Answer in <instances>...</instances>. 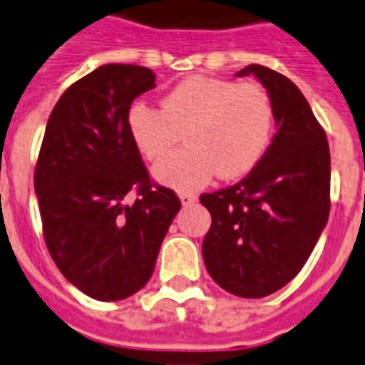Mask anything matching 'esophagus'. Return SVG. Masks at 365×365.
<instances>
[{
	"label": "esophagus",
	"mask_w": 365,
	"mask_h": 365,
	"mask_svg": "<svg viewBox=\"0 0 365 365\" xmlns=\"http://www.w3.org/2000/svg\"><path fill=\"white\" fill-rule=\"evenodd\" d=\"M178 199H180V202L187 207V205L197 202V195H192V192H180V195H178Z\"/></svg>",
	"instance_id": "esophagus-1"
}]
</instances>
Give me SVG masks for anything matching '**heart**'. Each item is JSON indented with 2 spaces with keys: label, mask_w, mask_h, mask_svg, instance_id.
Instances as JSON below:
<instances>
[{
  "label": "heart",
  "mask_w": 365,
  "mask_h": 365,
  "mask_svg": "<svg viewBox=\"0 0 365 365\" xmlns=\"http://www.w3.org/2000/svg\"><path fill=\"white\" fill-rule=\"evenodd\" d=\"M132 144L146 160H160L182 132L189 144L154 168L166 187L192 190L215 173L225 180L249 175L275 134V106L255 82L192 76L177 84L160 108L134 102L126 116Z\"/></svg>",
  "instance_id": "heart-1"
}]
</instances>
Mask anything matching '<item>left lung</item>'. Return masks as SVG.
<instances>
[{
  "instance_id": "obj_1",
  "label": "left lung",
  "mask_w": 365,
  "mask_h": 365,
  "mask_svg": "<svg viewBox=\"0 0 365 365\" xmlns=\"http://www.w3.org/2000/svg\"><path fill=\"white\" fill-rule=\"evenodd\" d=\"M275 106L277 132L263 160L233 187L200 195L212 217L202 241L207 271L222 289L257 299L305 265L329 217V144L299 88L251 63Z\"/></svg>"
}]
</instances>
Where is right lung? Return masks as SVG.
<instances>
[{"label":"right lung","mask_w":365,"mask_h":365,"mask_svg":"<svg viewBox=\"0 0 365 365\" xmlns=\"http://www.w3.org/2000/svg\"><path fill=\"white\" fill-rule=\"evenodd\" d=\"M154 80L153 70L128 63L80 78L51 110L36 163L46 247L63 277L100 302L148 283L180 209L175 190L150 180L126 126L134 98Z\"/></svg>","instance_id":"obj_1"}]
</instances>
